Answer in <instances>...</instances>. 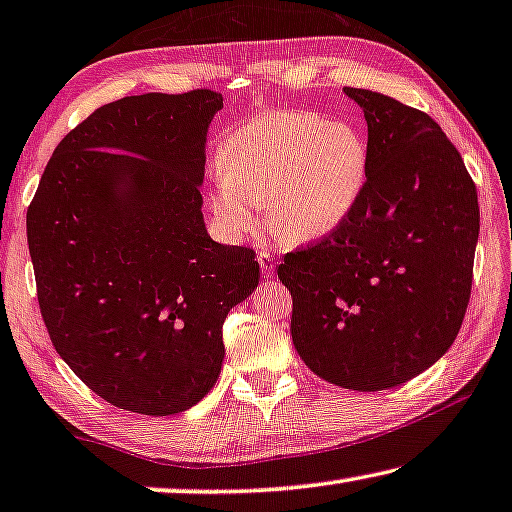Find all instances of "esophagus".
<instances>
[{"label": "esophagus", "instance_id": "obj_1", "mask_svg": "<svg viewBox=\"0 0 512 512\" xmlns=\"http://www.w3.org/2000/svg\"><path fill=\"white\" fill-rule=\"evenodd\" d=\"M258 265H261L263 277H274V270H277V261H274V258L267 254V251H261V254H258Z\"/></svg>", "mask_w": 512, "mask_h": 512}]
</instances>
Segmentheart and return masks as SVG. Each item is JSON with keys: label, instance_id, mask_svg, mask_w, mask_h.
Returning <instances> with one entry per match:
<instances>
[{"label": "heart", "instance_id": "b5f03b06", "mask_svg": "<svg viewBox=\"0 0 512 512\" xmlns=\"http://www.w3.org/2000/svg\"><path fill=\"white\" fill-rule=\"evenodd\" d=\"M210 212L226 242L267 229L286 242H311L341 229L368 178V146L355 128L311 112H274L235 128L217 151Z\"/></svg>", "mask_w": 512, "mask_h": 512}]
</instances>
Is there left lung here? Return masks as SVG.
<instances>
[{"label": "left lung", "mask_w": 512, "mask_h": 512, "mask_svg": "<svg viewBox=\"0 0 512 512\" xmlns=\"http://www.w3.org/2000/svg\"><path fill=\"white\" fill-rule=\"evenodd\" d=\"M368 125L352 215L283 256L297 355L352 391L403 384L446 355L465 318L481 229L476 185L442 128L382 93L345 86Z\"/></svg>", "instance_id": "1"}]
</instances>
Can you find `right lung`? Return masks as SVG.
I'll use <instances>...</instances> for the list:
<instances>
[{"instance_id": "1", "label": "right lung", "mask_w": 512, "mask_h": 512, "mask_svg": "<svg viewBox=\"0 0 512 512\" xmlns=\"http://www.w3.org/2000/svg\"><path fill=\"white\" fill-rule=\"evenodd\" d=\"M222 96L146 93L100 107L61 139L27 210L52 345L121 410H190L222 373V325L258 286L247 247L203 222L206 141Z\"/></svg>"}]
</instances>
